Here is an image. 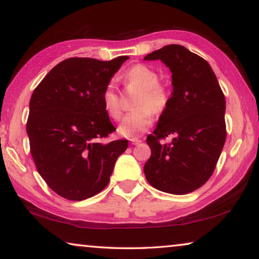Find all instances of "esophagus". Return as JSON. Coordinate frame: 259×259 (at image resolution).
<instances>
[{
  "mask_svg": "<svg viewBox=\"0 0 259 259\" xmlns=\"http://www.w3.org/2000/svg\"><path fill=\"white\" fill-rule=\"evenodd\" d=\"M130 142H131V144H133V145H138V144L142 143V139H139V138H131Z\"/></svg>",
  "mask_w": 259,
  "mask_h": 259,
  "instance_id": "esophagus-1",
  "label": "esophagus"
}]
</instances>
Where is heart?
<instances>
[{"mask_svg":"<svg viewBox=\"0 0 259 259\" xmlns=\"http://www.w3.org/2000/svg\"><path fill=\"white\" fill-rule=\"evenodd\" d=\"M123 81L130 89L139 90L134 112L126 115L119 125V134L126 138L143 135L153 123V111L163 112L169 104V93L159 83L157 73L146 65H135L123 74ZM104 109L114 120L122 116V105L115 88L108 84L102 95Z\"/></svg>","mask_w":259,"mask_h":259,"instance_id":"heart-1","label":"heart"}]
</instances>
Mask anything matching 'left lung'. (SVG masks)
Returning a JSON list of instances; mask_svg holds the SVG:
<instances>
[{
	"instance_id": "left-lung-1",
	"label": "left lung",
	"mask_w": 259,
	"mask_h": 259,
	"mask_svg": "<svg viewBox=\"0 0 259 259\" xmlns=\"http://www.w3.org/2000/svg\"><path fill=\"white\" fill-rule=\"evenodd\" d=\"M144 60H161L172 73V94L146 142L147 182L170 194L198 190L211 176L226 139L225 97L210 65L185 47L169 45ZM169 134L170 144L159 140Z\"/></svg>"
}]
</instances>
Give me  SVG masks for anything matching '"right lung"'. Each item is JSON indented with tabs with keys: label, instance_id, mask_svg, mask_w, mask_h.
<instances>
[{
	"label": "right lung",
	"instance_id": "add662e5",
	"mask_svg": "<svg viewBox=\"0 0 259 259\" xmlns=\"http://www.w3.org/2000/svg\"><path fill=\"white\" fill-rule=\"evenodd\" d=\"M126 59H65L30 97L26 130L34 163L65 199L81 201L102 192L128 147L123 139L102 143L116 130L104 109L103 91Z\"/></svg>",
	"mask_w": 259,
	"mask_h": 259
}]
</instances>
